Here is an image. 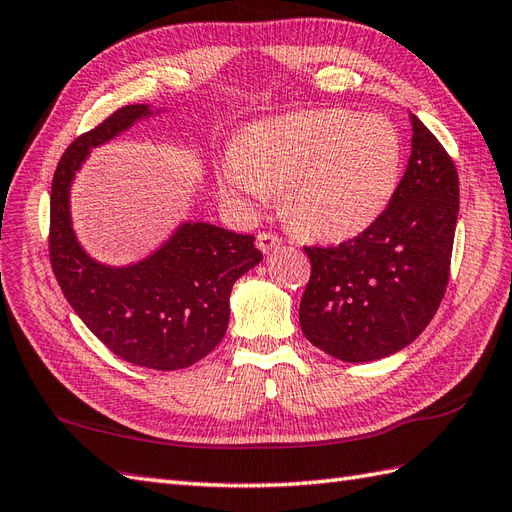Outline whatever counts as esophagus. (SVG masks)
I'll use <instances>...</instances> for the list:
<instances>
[{
	"label": "esophagus",
	"mask_w": 512,
	"mask_h": 512,
	"mask_svg": "<svg viewBox=\"0 0 512 512\" xmlns=\"http://www.w3.org/2000/svg\"><path fill=\"white\" fill-rule=\"evenodd\" d=\"M281 244H283L281 237L275 235V233H270V231H261V233L257 235V246H259L261 253L275 251V248H279Z\"/></svg>",
	"instance_id": "1"
}]
</instances>
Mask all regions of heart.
Here are the masks:
<instances>
[{"instance_id": "heart-1", "label": "heart", "mask_w": 512, "mask_h": 512, "mask_svg": "<svg viewBox=\"0 0 512 512\" xmlns=\"http://www.w3.org/2000/svg\"><path fill=\"white\" fill-rule=\"evenodd\" d=\"M401 137L382 115L301 111L257 122L224 163V194L261 202L283 189L296 229L340 240L366 229L395 194Z\"/></svg>"}]
</instances>
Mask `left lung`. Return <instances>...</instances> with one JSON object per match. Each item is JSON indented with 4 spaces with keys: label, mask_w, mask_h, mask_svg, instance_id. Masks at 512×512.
I'll return each instance as SVG.
<instances>
[{
    "label": "left lung",
    "mask_w": 512,
    "mask_h": 512,
    "mask_svg": "<svg viewBox=\"0 0 512 512\" xmlns=\"http://www.w3.org/2000/svg\"><path fill=\"white\" fill-rule=\"evenodd\" d=\"M412 120V154L388 207L336 246H303L312 261L299 323L314 347L344 362L386 358L430 325L441 305L458 220V170L430 128Z\"/></svg>",
    "instance_id": "1"
}]
</instances>
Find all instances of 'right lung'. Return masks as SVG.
<instances>
[{
    "mask_svg": "<svg viewBox=\"0 0 512 512\" xmlns=\"http://www.w3.org/2000/svg\"><path fill=\"white\" fill-rule=\"evenodd\" d=\"M146 104H128L82 133L63 152L52 178L47 251L65 299L91 334L130 364L176 371L216 349L229 325L233 283L264 255L255 235L187 222L148 259L106 268L78 246L69 220V183L87 152L113 139Z\"/></svg>",
    "mask_w": 512,
    "mask_h": 512,
    "instance_id": "add662e5",
    "label": "right lung"
}]
</instances>
